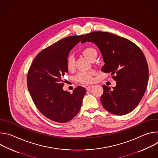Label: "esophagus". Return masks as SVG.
<instances>
[{
  "instance_id": "obj_1",
  "label": "esophagus",
  "mask_w": 158,
  "mask_h": 158,
  "mask_svg": "<svg viewBox=\"0 0 158 158\" xmlns=\"http://www.w3.org/2000/svg\"><path fill=\"white\" fill-rule=\"evenodd\" d=\"M93 87V85H89L86 87V90H87V91H89V90L91 89Z\"/></svg>"
}]
</instances>
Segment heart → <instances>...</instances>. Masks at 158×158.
<instances>
[{
  "label": "heart",
  "mask_w": 158,
  "mask_h": 158,
  "mask_svg": "<svg viewBox=\"0 0 158 158\" xmlns=\"http://www.w3.org/2000/svg\"><path fill=\"white\" fill-rule=\"evenodd\" d=\"M82 55L90 61L95 60L97 57V51L93 48H85L82 51ZM66 67L69 71H73L75 67V60L73 56L69 55L66 59ZM93 72H81L76 76V81L82 84H89L93 81Z\"/></svg>",
  "instance_id": "heart-1"
}]
</instances>
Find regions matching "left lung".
I'll return each instance as SVG.
<instances>
[{
	"instance_id": "left-lung-1",
	"label": "left lung",
	"mask_w": 158,
	"mask_h": 158,
	"mask_svg": "<svg viewBox=\"0 0 158 158\" xmlns=\"http://www.w3.org/2000/svg\"><path fill=\"white\" fill-rule=\"evenodd\" d=\"M87 41L94 43L102 53L105 64L101 71L111 73L116 81L112 89L102 85L103 107L115 115L129 113L139 104L148 85L149 70L143 52L131 40L109 32L87 34L81 42Z\"/></svg>"
}]
</instances>
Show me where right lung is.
Here are the masks:
<instances>
[{
  "label": "right lung",
  "instance_id": "right-lung-1",
  "mask_svg": "<svg viewBox=\"0 0 158 158\" xmlns=\"http://www.w3.org/2000/svg\"><path fill=\"white\" fill-rule=\"evenodd\" d=\"M83 37H67L44 49L35 57L28 71L27 87L35 106L44 116L57 123L73 119L86 93L81 86L73 93L62 89L64 76L68 72L66 59Z\"/></svg>",
  "mask_w": 158,
  "mask_h": 158
}]
</instances>
